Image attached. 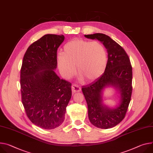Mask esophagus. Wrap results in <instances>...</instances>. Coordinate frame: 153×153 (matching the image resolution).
<instances>
[{
	"label": "esophagus",
	"instance_id": "1",
	"mask_svg": "<svg viewBox=\"0 0 153 153\" xmlns=\"http://www.w3.org/2000/svg\"><path fill=\"white\" fill-rule=\"evenodd\" d=\"M71 88H72V92L74 93H76V92H79L81 91V88L76 84H73L72 85V87H71Z\"/></svg>",
	"mask_w": 153,
	"mask_h": 153
}]
</instances>
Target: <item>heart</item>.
I'll use <instances>...</instances> for the list:
<instances>
[{
    "label": "heart",
    "instance_id": "b5f03b06",
    "mask_svg": "<svg viewBox=\"0 0 153 153\" xmlns=\"http://www.w3.org/2000/svg\"><path fill=\"white\" fill-rule=\"evenodd\" d=\"M107 60L106 49L99 41L74 39L63 46L62 53L57 57V65L61 74L67 79L74 75L76 66L80 77L92 82L104 73Z\"/></svg>",
    "mask_w": 153,
    "mask_h": 153
}]
</instances>
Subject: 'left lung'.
Returning <instances> with one entry per match:
<instances>
[{"mask_svg": "<svg viewBox=\"0 0 153 153\" xmlns=\"http://www.w3.org/2000/svg\"><path fill=\"white\" fill-rule=\"evenodd\" d=\"M85 36L100 41L108 53L104 73L82 88L88 105L89 120L98 128H112L124 119L131 101L132 69L130 59L124 49L108 36L94 33L85 35ZM110 86L118 90L120 94V104L116 108H109L103 104L102 91Z\"/></svg>", "mask_w": 153, "mask_h": 153, "instance_id": "1", "label": "left lung"}]
</instances>
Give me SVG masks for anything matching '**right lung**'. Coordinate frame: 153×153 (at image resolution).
Returning a JSON list of instances; mask_svg holds the SVG:
<instances>
[{
  "label": "right lung",
  "mask_w": 153,
  "mask_h": 153,
  "mask_svg": "<svg viewBox=\"0 0 153 153\" xmlns=\"http://www.w3.org/2000/svg\"><path fill=\"white\" fill-rule=\"evenodd\" d=\"M63 35L47 34L27 49L21 69L22 102L27 117L45 129L63 123L66 108L72 95L71 84L55 73L57 52Z\"/></svg>",
  "instance_id": "obj_1"
}]
</instances>
